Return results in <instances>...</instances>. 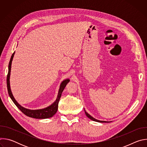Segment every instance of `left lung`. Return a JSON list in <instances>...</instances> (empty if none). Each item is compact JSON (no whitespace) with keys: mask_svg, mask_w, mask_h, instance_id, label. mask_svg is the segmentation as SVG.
I'll return each mask as SVG.
<instances>
[{"mask_svg":"<svg viewBox=\"0 0 147 147\" xmlns=\"http://www.w3.org/2000/svg\"><path fill=\"white\" fill-rule=\"evenodd\" d=\"M84 111H85V113H86V116L89 118V119H90L91 120H93V121H97V122H100V123H108V122H110V121H102V120H97V119H95V118H94L93 117H92L91 115H90L86 111V110L84 109Z\"/></svg>","mask_w":147,"mask_h":147,"instance_id":"left-lung-1","label":"left lung"}]
</instances>
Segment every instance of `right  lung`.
<instances>
[{"instance_id": "1", "label": "right lung", "mask_w": 147, "mask_h": 147, "mask_svg": "<svg viewBox=\"0 0 147 147\" xmlns=\"http://www.w3.org/2000/svg\"><path fill=\"white\" fill-rule=\"evenodd\" d=\"M15 52L13 53L11 55L10 60L9 61V71H8V74L7 76V91L9 95L14 102V103L16 105V107L22 111L24 115L26 116L32 117V118H35V119H47L52 117L56 112L58 109V103L60 100V98L61 95V93L64 90L65 88L66 87L67 84L70 81L69 79H66L64 81H63L61 83L60 88L59 90L58 95L57 99L56 100L50 105L49 107L45 108L44 109H37V110H31V109H28L26 108H24V107H22L16 101L15 98H14L11 89H10V72H11V63L12 60L14 55Z\"/></svg>"}]
</instances>
